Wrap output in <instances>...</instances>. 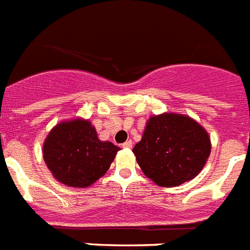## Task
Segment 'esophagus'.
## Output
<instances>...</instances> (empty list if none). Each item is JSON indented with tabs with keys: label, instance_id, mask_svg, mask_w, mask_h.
Returning a JSON list of instances; mask_svg holds the SVG:
<instances>
[{
	"label": "esophagus",
	"instance_id": "34e87169",
	"mask_svg": "<svg viewBox=\"0 0 250 250\" xmlns=\"http://www.w3.org/2000/svg\"><path fill=\"white\" fill-rule=\"evenodd\" d=\"M122 147H123V148H132V141H131V140L125 141V144L122 145Z\"/></svg>",
	"mask_w": 250,
	"mask_h": 250
}]
</instances>
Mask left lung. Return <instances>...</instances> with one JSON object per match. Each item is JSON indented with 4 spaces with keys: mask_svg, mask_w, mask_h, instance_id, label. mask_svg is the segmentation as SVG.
I'll list each match as a JSON object with an SVG mask.
<instances>
[{
    "mask_svg": "<svg viewBox=\"0 0 250 250\" xmlns=\"http://www.w3.org/2000/svg\"><path fill=\"white\" fill-rule=\"evenodd\" d=\"M132 151L148 179L160 187H178L206 165L211 138L189 115L163 113L147 119L141 141Z\"/></svg>",
    "mask_w": 250,
    "mask_h": 250,
    "instance_id": "obj_1",
    "label": "left lung"
}]
</instances>
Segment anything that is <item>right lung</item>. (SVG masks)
Here are the masks:
<instances>
[{"label": "right lung", "instance_id": "right-lung-1", "mask_svg": "<svg viewBox=\"0 0 250 250\" xmlns=\"http://www.w3.org/2000/svg\"><path fill=\"white\" fill-rule=\"evenodd\" d=\"M119 150L112 142L100 141L91 122L76 117L50 129L44 140L43 159L57 182L86 188L106 173Z\"/></svg>", "mask_w": 250, "mask_h": 250}]
</instances>
